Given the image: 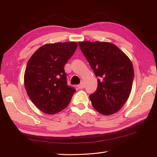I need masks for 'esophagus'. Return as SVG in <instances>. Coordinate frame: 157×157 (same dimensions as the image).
Here are the masks:
<instances>
[{
	"label": "esophagus",
	"instance_id": "1",
	"mask_svg": "<svg viewBox=\"0 0 157 157\" xmlns=\"http://www.w3.org/2000/svg\"><path fill=\"white\" fill-rule=\"evenodd\" d=\"M85 86V84H84V82H82L80 84H79V85H78V87L79 89H84Z\"/></svg>",
	"mask_w": 157,
	"mask_h": 157
}]
</instances>
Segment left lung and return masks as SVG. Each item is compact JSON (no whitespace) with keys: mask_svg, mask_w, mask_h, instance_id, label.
<instances>
[{"mask_svg":"<svg viewBox=\"0 0 157 157\" xmlns=\"http://www.w3.org/2000/svg\"><path fill=\"white\" fill-rule=\"evenodd\" d=\"M79 48L95 76L98 88L89 95L93 107L102 115L118 111L132 91L134 68L129 58L113 44L79 42Z\"/></svg>","mask_w":157,"mask_h":157,"instance_id":"obj_1","label":"left lung"}]
</instances>
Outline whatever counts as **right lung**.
<instances>
[{
  "label": "right lung",
  "instance_id": "add662e5",
  "mask_svg": "<svg viewBox=\"0 0 157 157\" xmlns=\"http://www.w3.org/2000/svg\"><path fill=\"white\" fill-rule=\"evenodd\" d=\"M78 47L75 42L48 44L34 52L24 74L25 88L34 105L45 113L67 107L76 91L67 85L64 65Z\"/></svg>",
  "mask_w": 157,
  "mask_h": 157
}]
</instances>
